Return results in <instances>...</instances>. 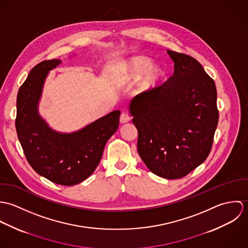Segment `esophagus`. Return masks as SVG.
I'll return each mask as SVG.
<instances>
[{
	"label": "esophagus",
	"instance_id": "34e87169",
	"mask_svg": "<svg viewBox=\"0 0 248 248\" xmlns=\"http://www.w3.org/2000/svg\"><path fill=\"white\" fill-rule=\"evenodd\" d=\"M130 121V115L127 112H122L120 115V122L121 123H127Z\"/></svg>",
	"mask_w": 248,
	"mask_h": 248
}]
</instances>
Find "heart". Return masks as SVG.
<instances>
[{"instance_id": "b5f03b06", "label": "heart", "mask_w": 248, "mask_h": 248, "mask_svg": "<svg viewBox=\"0 0 248 248\" xmlns=\"http://www.w3.org/2000/svg\"><path fill=\"white\" fill-rule=\"evenodd\" d=\"M149 66L150 61L145 57L136 58L131 65V70L135 77H139L143 71H146L141 82V87L143 89H148L155 85L160 75L157 69L153 67L149 68Z\"/></svg>"}]
</instances>
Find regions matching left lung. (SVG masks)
Listing matches in <instances>:
<instances>
[{
    "label": "left lung",
    "mask_w": 248,
    "mask_h": 248,
    "mask_svg": "<svg viewBox=\"0 0 248 248\" xmlns=\"http://www.w3.org/2000/svg\"><path fill=\"white\" fill-rule=\"evenodd\" d=\"M167 52L175 63L174 74L137 95L130 111L143 162L155 175L177 179L207 158L218 110L215 82L200 62L184 53Z\"/></svg>",
    "instance_id": "1"
}]
</instances>
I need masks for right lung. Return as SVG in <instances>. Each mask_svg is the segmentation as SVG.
I'll return each instance as SVG.
<instances>
[{"label":"right lung","instance_id":"obj_1","mask_svg":"<svg viewBox=\"0 0 248 248\" xmlns=\"http://www.w3.org/2000/svg\"><path fill=\"white\" fill-rule=\"evenodd\" d=\"M61 63L45 60L31 71L17 95L15 127L28 162L37 174L65 186L90 177L99 164L104 147L116 132L119 110H113L82 130L60 134L48 128L37 105L48 71Z\"/></svg>","mask_w":248,"mask_h":248}]
</instances>
